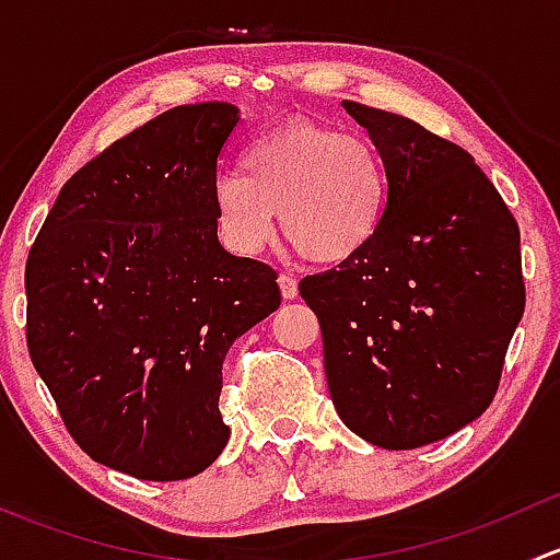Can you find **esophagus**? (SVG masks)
<instances>
[{
  "mask_svg": "<svg viewBox=\"0 0 560 560\" xmlns=\"http://www.w3.org/2000/svg\"><path fill=\"white\" fill-rule=\"evenodd\" d=\"M279 287H281V295L284 301H295L298 298V281L292 273H279Z\"/></svg>",
  "mask_w": 560,
  "mask_h": 560,
  "instance_id": "obj_1",
  "label": "esophagus"
}]
</instances>
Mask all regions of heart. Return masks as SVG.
<instances>
[{"label":"heart","mask_w":560,"mask_h":560,"mask_svg":"<svg viewBox=\"0 0 560 560\" xmlns=\"http://www.w3.org/2000/svg\"><path fill=\"white\" fill-rule=\"evenodd\" d=\"M222 241L259 252L281 235L316 265H341L369 248L387 211V167L371 140L322 124H287L246 145L241 171L213 186Z\"/></svg>","instance_id":"1"}]
</instances>
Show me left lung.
Here are the masks:
<instances>
[{
	"label": "left lung",
	"instance_id": "1",
	"mask_svg": "<svg viewBox=\"0 0 560 560\" xmlns=\"http://www.w3.org/2000/svg\"><path fill=\"white\" fill-rule=\"evenodd\" d=\"M387 167L369 248L301 281L338 417L385 450L439 442L493 400L525 308L521 230L453 140L343 100Z\"/></svg>",
	"mask_w": 560,
	"mask_h": 560
}]
</instances>
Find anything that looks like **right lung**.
I'll return each mask as SVG.
<instances>
[{
    "instance_id": "add662e5",
    "label": "right lung",
    "mask_w": 560,
    "mask_h": 560,
    "mask_svg": "<svg viewBox=\"0 0 560 560\" xmlns=\"http://www.w3.org/2000/svg\"><path fill=\"white\" fill-rule=\"evenodd\" d=\"M230 103L178 105L81 167L26 259V343L78 447L175 482L230 439L219 411L230 343L281 303L276 270L217 238Z\"/></svg>"
}]
</instances>
